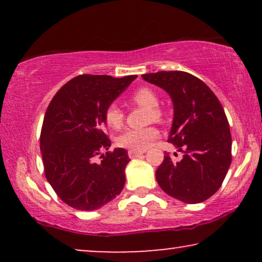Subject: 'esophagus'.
Returning <instances> with one entry per match:
<instances>
[{"label":"esophagus","mask_w":262,"mask_h":262,"mask_svg":"<svg viewBox=\"0 0 262 262\" xmlns=\"http://www.w3.org/2000/svg\"><path fill=\"white\" fill-rule=\"evenodd\" d=\"M143 151H135V150H128V157L130 159H136V157H139L143 155Z\"/></svg>","instance_id":"esophagus-1"}]
</instances>
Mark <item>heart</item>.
Wrapping results in <instances>:
<instances>
[{"label": "heart", "mask_w": 262, "mask_h": 262, "mask_svg": "<svg viewBox=\"0 0 262 262\" xmlns=\"http://www.w3.org/2000/svg\"><path fill=\"white\" fill-rule=\"evenodd\" d=\"M132 100L138 106L150 110V113L148 114L149 121L161 119V112L157 108L160 103L159 98L151 89H138L132 95ZM105 120L107 126L113 128V130H119L124 121V113L117 105H111L107 107L105 112ZM157 137H159V131L154 126L139 128V130H127L117 138V144L120 148L135 150V151H143V150L148 149Z\"/></svg>", "instance_id": "heart-1"}]
</instances>
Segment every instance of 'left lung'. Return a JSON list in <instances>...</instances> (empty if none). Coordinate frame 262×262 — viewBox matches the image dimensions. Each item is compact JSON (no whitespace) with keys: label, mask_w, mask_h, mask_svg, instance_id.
Returning a JSON list of instances; mask_svg holds the SVG:
<instances>
[{"label":"left lung","mask_w":262,"mask_h":262,"mask_svg":"<svg viewBox=\"0 0 262 262\" xmlns=\"http://www.w3.org/2000/svg\"><path fill=\"white\" fill-rule=\"evenodd\" d=\"M143 80L168 93L174 116L168 142L184 154L174 162L164 155L156 170L160 187L187 204L202 203L222 186L231 163L230 127L213 92L185 71H159Z\"/></svg>","instance_id":"left-lung-1"}]
</instances>
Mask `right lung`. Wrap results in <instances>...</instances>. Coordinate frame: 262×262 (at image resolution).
Returning <instances> with one entry per match:
<instances>
[{"instance_id": "obj_1", "label": "right lung", "mask_w": 262, "mask_h": 262, "mask_svg": "<svg viewBox=\"0 0 262 262\" xmlns=\"http://www.w3.org/2000/svg\"><path fill=\"white\" fill-rule=\"evenodd\" d=\"M136 78L80 75L56 93L46 110L40 135L45 177L74 209H100L123 191L130 159L123 148L101 154L111 146L105 112Z\"/></svg>"}]
</instances>
